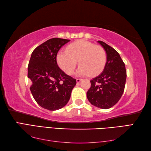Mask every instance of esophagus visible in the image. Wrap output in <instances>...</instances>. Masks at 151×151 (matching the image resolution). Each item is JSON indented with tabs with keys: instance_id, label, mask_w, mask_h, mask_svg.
Listing matches in <instances>:
<instances>
[{
	"instance_id": "1",
	"label": "esophagus",
	"mask_w": 151,
	"mask_h": 151,
	"mask_svg": "<svg viewBox=\"0 0 151 151\" xmlns=\"http://www.w3.org/2000/svg\"><path fill=\"white\" fill-rule=\"evenodd\" d=\"M82 79H81V78H77L76 79V82L77 83H79V82H81V81H82Z\"/></svg>"
}]
</instances>
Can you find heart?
Wrapping results in <instances>:
<instances>
[{"mask_svg":"<svg viewBox=\"0 0 151 151\" xmlns=\"http://www.w3.org/2000/svg\"><path fill=\"white\" fill-rule=\"evenodd\" d=\"M59 67L67 75H71L77 61L80 65L78 75L95 76L104 69L106 62V53L103 48L85 40L74 42L60 50L56 56Z\"/></svg>","mask_w":151,"mask_h":151,"instance_id":"obj_1","label":"heart"}]
</instances>
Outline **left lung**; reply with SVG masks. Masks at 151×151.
Listing matches in <instances>:
<instances>
[{
	"instance_id": "left-lung-1",
	"label": "left lung",
	"mask_w": 151,
	"mask_h": 151,
	"mask_svg": "<svg viewBox=\"0 0 151 151\" xmlns=\"http://www.w3.org/2000/svg\"><path fill=\"white\" fill-rule=\"evenodd\" d=\"M98 43L106 53V63L103 71L90 81L87 97L95 106L108 109L119 101L123 93L127 70L119 54L114 48L102 41Z\"/></svg>"
}]
</instances>
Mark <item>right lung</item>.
I'll list each match as a JSON object with an SVG mask.
<instances>
[{
	"label": "right lung",
	"instance_id": "add662e5",
	"mask_svg": "<svg viewBox=\"0 0 151 151\" xmlns=\"http://www.w3.org/2000/svg\"><path fill=\"white\" fill-rule=\"evenodd\" d=\"M70 40L52 38L36 47L28 66V78L35 101L40 106L54 111L69 101L76 79L66 75L57 64L56 56L61 47Z\"/></svg>",
	"mask_w": 151,
	"mask_h": 151
}]
</instances>
